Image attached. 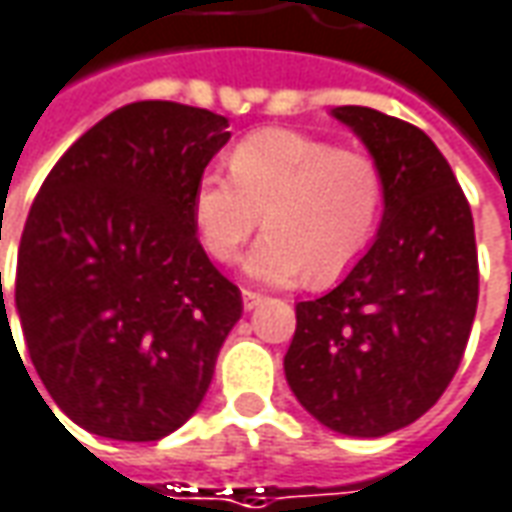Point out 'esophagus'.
<instances>
[{
    "label": "esophagus",
    "instance_id": "1",
    "mask_svg": "<svg viewBox=\"0 0 512 512\" xmlns=\"http://www.w3.org/2000/svg\"><path fill=\"white\" fill-rule=\"evenodd\" d=\"M263 300H266V297H263V294H257V291H243V308H246V311L257 308Z\"/></svg>",
    "mask_w": 512,
    "mask_h": 512
}]
</instances>
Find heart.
Returning <instances> with one entry per match:
<instances>
[{
	"instance_id": "obj_1",
	"label": "heart",
	"mask_w": 512,
	"mask_h": 512,
	"mask_svg": "<svg viewBox=\"0 0 512 512\" xmlns=\"http://www.w3.org/2000/svg\"><path fill=\"white\" fill-rule=\"evenodd\" d=\"M229 175L204 173L193 193L198 235L227 263L263 224L269 232L243 260V271L269 285L302 277L333 280L356 263L373 238L384 204V170L364 151L288 128L241 139Z\"/></svg>"
}]
</instances>
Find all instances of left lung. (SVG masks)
I'll return each mask as SVG.
<instances>
[{"instance_id":"obj_1","label":"left lung","mask_w":512,"mask_h":512,"mask_svg":"<svg viewBox=\"0 0 512 512\" xmlns=\"http://www.w3.org/2000/svg\"><path fill=\"white\" fill-rule=\"evenodd\" d=\"M330 114L384 170V218L342 283L297 305L283 367L322 426L384 437L426 415L460 367L479 300L474 218L417 125L367 106Z\"/></svg>"}]
</instances>
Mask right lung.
I'll list each match as a JSON object with an SVG mask.
<instances>
[{"label": "right lung", "mask_w": 512, "mask_h": 512, "mask_svg": "<svg viewBox=\"0 0 512 512\" xmlns=\"http://www.w3.org/2000/svg\"><path fill=\"white\" fill-rule=\"evenodd\" d=\"M227 128L196 106L128 103L38 190L19 243L16 314L41 384L81 429L162 440L210 389L243 300L198 243L193 193Z\"/></svg>", "instance_id": "obj_1"}]
</instances>
